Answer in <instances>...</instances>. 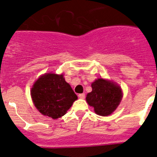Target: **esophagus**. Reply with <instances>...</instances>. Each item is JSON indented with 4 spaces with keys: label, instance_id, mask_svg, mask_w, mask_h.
<instances>
[{
    "label": "esophagus",
    "instance_id": "obj_1",
    "mask_svg": "<svg viewBox=\"0 0 157 157\" xmlns=\"http://www.w3.org/2000/svg\"><path fill=\"white\" fill-rule=\"evenodd\" d=\"M85 94H78V98H81V99H84L85 98Z\"/></svg>",
    "mask_w": 157,
    "mask_h": 157
}]
</instances>
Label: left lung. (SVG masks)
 <instances>
[{
    "mask_svg": "<svg viewBox=\"0 0 157 157\" xmlns=\"http://www.w3.org/2000/svg\"><path fill=\"white\" fill-rule=\"evenodd\" d=\"M92 91L86 95L87 103L99 116H109L117 109L123 98L120 86L105 78H98L91 84Z\"/></svg>",
    "mask_w": 157,
    "mask_h": 157,
    "instance_id": "8db88e82",
    "label": "left lung"
}]
</instances>
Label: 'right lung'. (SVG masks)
<instances>
[{"label":"right lung","instance_id":"1","mask_svg":"<svg viewBox=\"0 0 157 157\" xmlns=\"http://www.w3.org/2000/svg\"><path fill=\"white\" fill-rule=\"evenodd\" d=\"M36 109L54 120L66 114L78 97L63 75L46 73L40 76L30 90Z\"/></svg>","mask_w":157,"mask_h":157}]
</instances>
